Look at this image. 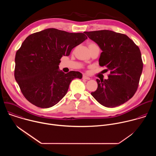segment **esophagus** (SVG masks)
<instances>
[{
	"label": "esophagus",
	"mask_w": 156,
	"mask_h": 156,
	"mask_svg": "<svg viewBox=\"0 0 156 156\" xmlns=\"http://www.w3.org/2000/svg\"><path fill=\"white\" fill-rule=\"evenodd\" d=\"M83 79H84V80H90L91 78H90V77L86 76V75H83Z\"/></svg>",
	"instance_id": "obj_1"
}]
</instances>
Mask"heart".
Instances as JSON below:
<instances>
[{"instance_id":"b5f03b06","label":"heart","mask_w":156,"mask_h":156,"mask_svg":"<svg viewBox=\"0 0 156 156\" xmlns=\"http://www.w3.org/2000/svg\"><path fill=\"white\" fill-rule=\"evenodd\" d=\"M97 46V45L94 43H90V44H89L88 46Z\"/></svg>"}]
</instances>
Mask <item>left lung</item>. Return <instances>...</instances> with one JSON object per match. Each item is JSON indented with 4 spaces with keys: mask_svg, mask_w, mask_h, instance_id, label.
Masks as SVG:
<instances>
[{
    "mask_svg": "<svg viewBox=\"0 0 156 156\" xmlns=\"http://www.w3.org/2000/svg\"><path fill=\"white\" fill-rule=\"evenodd\" d=\"M102 51L99 65L110 72L107 80H98L91 94L101 105L113 108L130 99L136 93L143 63L139 48L126 35L110 30L84 32Z\"/></svg>",
    "mask_w": 156,
    "mask_h": 156,
    "instance_id": "obj_1",
    "label": "left lung"
}]
</instances>
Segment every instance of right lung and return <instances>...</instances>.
<instances>
[{"instance_id":"add662e5","label":"right lung","mask_w":156,"mask_h":156,"mask_svg":"<svg viewBox=\"0 0 156 156\" xmlns=\"http://www.w3.org/2000/svg\"><path fill=\"white\" fill-rule=\"evenodd\" d=\"M87 39L82 33L48 28L28 36L15 55V78L21 93L33 105L49 108L66 94L79 72L59 70L60 58Z\"/></svg>"}]
</instances>
